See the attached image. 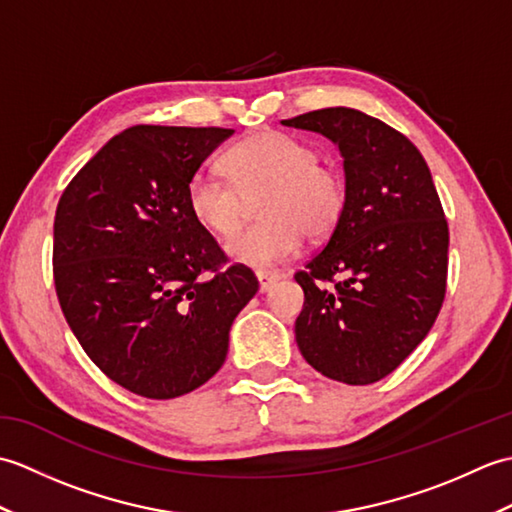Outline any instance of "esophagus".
<instances>
[{
	"label": "esophagus",
	"instance_id": "34e87169",
	"mask_svg": "<svg viewBox=\"0 0 512 512\" xmlns=\"http://www.w3.org/2000/svg\"><path fill=\"white\" fill-rule=\"evenodd\" d=\"M284 277L279 273H270V270H259L257 273V281H259V292H268L270 288H273L277 281Z\"/></svg>",
	"mask_w": 512,
	"mask_h": 512
}]
</instances>
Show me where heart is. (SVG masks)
<instances>
[{"instance_id":"b5f03b06","label":"heart","mask_w":512,"mask_h":512,"mask_svg":"<svg viewBox=\"0 0 512 512\" xmlns=\"http://www.w3.org/2000/svg\"><path fill=\"white\" fill-rule=\"evenodd\" d=\"M228 179L195 173L187 184V209L204 231L228 237L243 219L245 200L265 193V222L228 239L235 264L268 268L295 257L303 235L323 239L334 233L345 209L339 171L319 162L317 149L281 132H262L226 151Z\"/></svg>"}]
</instances>
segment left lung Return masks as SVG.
<instances>
[{
  "instance_id": "left-lung-1",
  "label": "left lung",
  "mask_w": 512,
  "mask_h": 512,
  "mask_svg": "<svg viewBox=\"0 0 512 512\" xmlns=\"http://www.w3.org/2000/svg\"><path fill=\"white\" fill-rule=\"evenodd\" d=\"M339 147L345 209L328 244L295 275V339L332 380L369 385L416 350L447 290L449 226L431 171L407 136L352 107L288 121Z\"/></svg>"
}]
</instances>
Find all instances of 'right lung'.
Returning <instances> with one entry per match:
<instances>
[{
    "label": "right lung",
    "instance_id": "obj_1",
    "mask_svg": "<svg viewBox=\"0 0 512 512\" xmlns=\"http://www.w3.org/2000/svg\"><path fill=\"white\" fill-rule=\"evenodd\" d=\"M233 129L136 125L65 187L54 215V286L92 363L138 396L167 400L226 361L257 279L226 262L187 209V184Z\"/></svg>",
    "mask_w": 512,
    "mask_h": 512
}]
</instances>
